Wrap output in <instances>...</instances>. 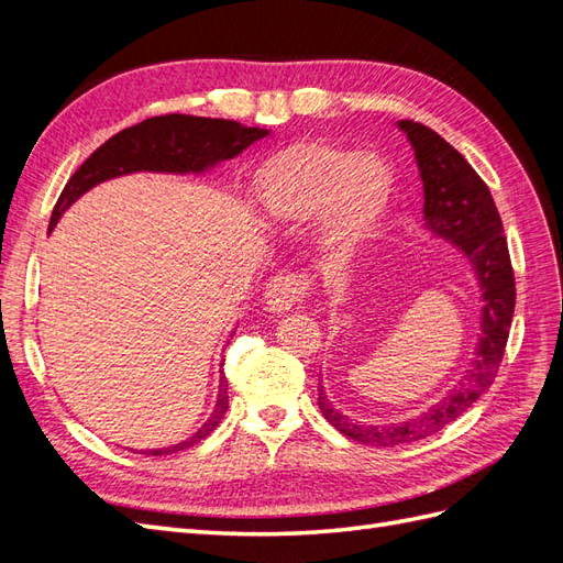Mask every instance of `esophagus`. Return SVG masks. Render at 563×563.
<instances>
[{
    "label": "esophagus",
    "instance_id": "obj_1",
    "mask_svg": "<svg viewBox=\"0 0 563 563\" xmlns=\"http://www.w3.org/2000/svg\"><path fill=\"white\" fill-rule=\"evenodd\" d=\"M310 279L308 275H296V272H288V275L272 277L265 288V300L269 312H286L291 310L296 302H300L308 294Z\"/></svg>",
    "mask_w": 563,
    "mask_h": 563
}]
</instances>
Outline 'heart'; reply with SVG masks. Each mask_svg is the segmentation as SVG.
<instances>
[{
  "label": "heart",
  "mask_w": 563,
  "mask_h": 563,
  "mask_svg": "<svg viewBox=\"0 0 563 563\" xmlns=\"http://www.w3.org/2000/svg\"><path fill=\"white\" fill-rule=\"evenodd\" d=\"M391 172L376 152L300 141L269 155L258 168L253 197L277 223H308L319 216V246L343 263L376 230L391 197Z\"/></svg>",
  "instance_id": "1"
}]
</instances>
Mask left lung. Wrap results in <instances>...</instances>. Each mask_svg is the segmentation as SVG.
I'll use <instances>...</instances> for the list:
<instances>
[{"label":"left lung","mask_w":563,"mask_h":563,"mask_svg":"<svg viewBox=\"0 0 563 563\" xmlns=\"http://www.w3.org/2000/svg\"><path fill=\"white\" fill-rule=\"evenodd\" d=\"M397 126L416 152L424 192V228L467 255L482 294V335L465 380L428 411L391 424H360L333 408L319 385V408L338 432L366 446H401L444 430L490 387L500 368L515 314V269L503 220L486 183L437 131L411 119Z\"/></svg>","instance_id":"left-lung-1"}]
</instances>
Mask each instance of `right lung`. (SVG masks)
I'll return each instance as SVG.
<instances>
[{"label":"right lung","instance_id":"right-lung-1","mask_svg":"<svg viewBox=\"0 0 563 563\" xmlns=\"http://www.w3.org/2000/svg\"><path fill=\"white\" fill-rule=\"evenodd\" d=\"M269 131L258 126H242L232 119H211L192 114H162L145 119V122L119 131L108 143L100 145L93 155L84 162L73 178L67 180L63 192L51 213L48 232L56 228L60 216L73 203L89 192L98 183L126 176L135 172L157 174H201L218 162L240 155L251 143L265 139ZM228 411V383L220 378L218 401L211 418L190 437L168 449L143 451L150 455H166L195 446L207 439Z\"/></svg>","mask_w":563,"mask_h":563}]
</instances>
